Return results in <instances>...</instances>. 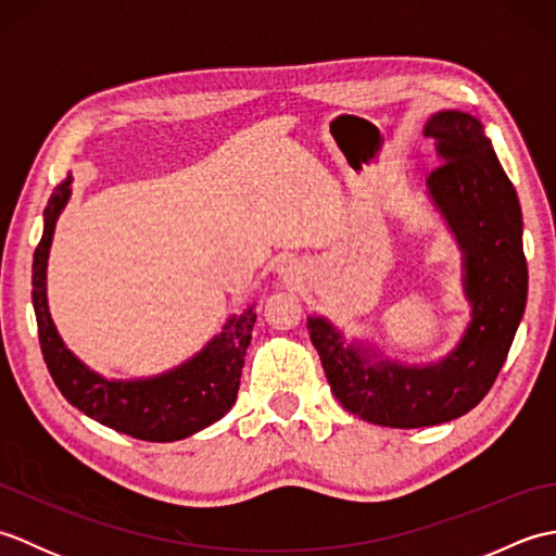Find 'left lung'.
Instances as JSON below:
<instances>
[{
  "label": "left lung",
  "instance_id": "8db88e82",
  "mask_svg": "<svg viewBox=\"0 0 556 556\" xmlns=\"http://www.w3.org/2000/svg\"><path fill=\"white\" fill-rule=\"evenodd\" d=\"M442 164L428 176L437 210L464 251V291L473 308L458 346L440 363L370 361L368 349L344 344L325 317H308L313 346L339 404L384 428H430L476 408L497 380L528 296L523 219L514 184L494 155L482 124L466 112L430 116Z\"/></svg>",
  "mask_w": 556,
  "mask_h": 556
}]
</instances>
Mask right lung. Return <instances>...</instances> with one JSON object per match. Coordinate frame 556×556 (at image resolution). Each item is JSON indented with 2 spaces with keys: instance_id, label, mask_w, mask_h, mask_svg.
<instances>
[{
  "instance_id": "right-lung-1",
  "label": "right lung",
  "mask_w": 556,
  "mask_h": 556,
  "mask_svg": "<svg viewBox=\"0 0 556 556\" xmlns=\"http://www.w3.org/2000/svg\"><path fill=\"white\" fill-rule=\"evenodd\" d=\"M68 195L71 174L54 188L45 207V231L33 255V308L38 317L40 349L59 392L92 420L136 440L174 442L207 428L233 406L239 394L255 311L245 308L231 315L222 332L179 368L148 380H104L64 346L47 308V257L56 217Z\"/></svg>"
}]
</instances>
